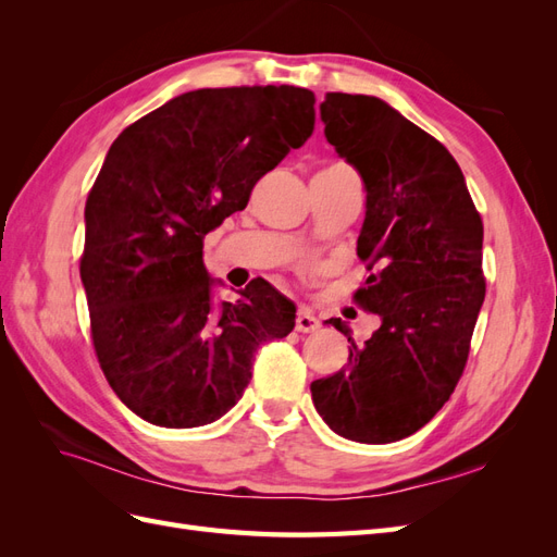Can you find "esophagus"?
<instances>
[{
	"label": "esophagus",
	"instance_id": "34e87169",
	"mask_svg": "<svg viewBox=\"0 0 557 557\" xmlns=\"http://www.w3.org/2000/svg\"><path fill=\"white\" fill-rule=\"evenodd\" d=\"M295 323H297V332H315L320 327V320L311 309H299Z\"/></svg>",
	"mask_w": 557,
	"mask_h": 557
}]
</instances>
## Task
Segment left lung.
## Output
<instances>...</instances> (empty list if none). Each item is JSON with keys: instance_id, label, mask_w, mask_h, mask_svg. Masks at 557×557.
Returning <instances> with one entry per match:
<instances>
[{"instance_id": "left-lung-1", "label": "left lung", "mask_w": 557, "mask_h": 557, "mask_svg": "<svg viewBox=\"0 0 557 557\" xmlns=\"http://www.w3.org/2000/svg\"><path fill=\"white\" fill-rule=\"evenodd\" d=\"M320 121L364 183L358 256L379 274L356 299L381 327L364 346L348 336V364L311 397L344 440L391 444L428 425L462 376L485 297L483 223L458 162L383 99L327 92Z\"/></svg>"}]
</instances>
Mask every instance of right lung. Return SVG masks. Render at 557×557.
Returning <instances> with one entry per match:
<instances>
[{"label":"right lung","instance_id":"1","mask_svg":"<svg viewBox=\"0 0 557 557\" xmlns=\"http://www.w3.org/2000/svg\"><path fill=\"white\" fill-rule=\"evenodd\" d=\"M313 102L295 86L201 88L111 144L86 201L81 281L99 367L148 423H213L242 399L252 352L293 332L297 307L264 278L213 299L223 281L201 239L311 137Z\"/></svg>","mask_w":557,"mask_h":557}]
</instances>
